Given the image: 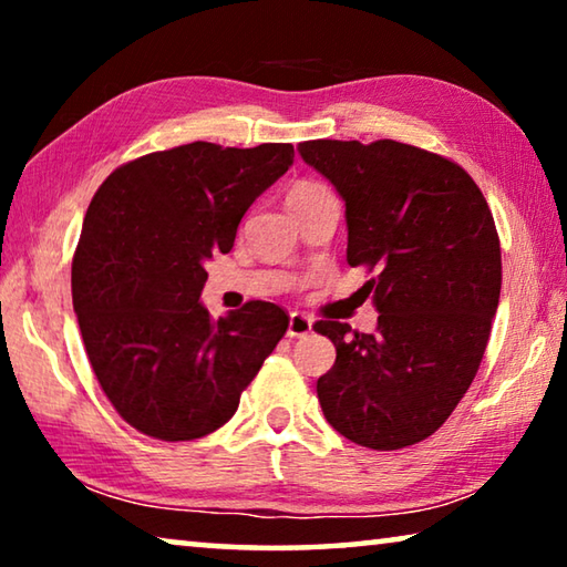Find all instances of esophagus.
<instances>
[{"mask_svg": "<svg viewBox=\"0 0 567 567\" xmlns=\"http://www.w3.org/2000/svg\"><path fill=\"white\" fill-rule=\"evenodd\" d=\"M307 332H312V318L305 312H290V324H287V334L290 338H305Z\"/></svg>", "mask_w": 567, "mask_h": 567, "instance_id": "34e87169", "label": "esophagus"}]
</instances>
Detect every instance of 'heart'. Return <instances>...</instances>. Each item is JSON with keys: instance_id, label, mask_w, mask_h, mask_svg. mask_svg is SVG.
Here are the masks:
<instances>
[{"instance_id": "1", "label": "heart", "mask_w": 567, "mask_h": 567, "mask_svg": "<svg viewBox=\"0 0 567 567\" xmlns=\"http://www.w3.org/2000/svg\"><path fill=\"white\" fill-rule=\"evenodd\" d=\"M315 187H320V185H315V182H297V185L290 189V195H287V197L302 195V192H310V189H315Z\"/></svg>"}]
</instances>
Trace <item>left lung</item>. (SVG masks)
I'll list each match as a JSON object with an SVG mask.
<instances>
[{"label": "left lung", "instance_id": "left-lung-1", "mask_svg": "<svg viewBox=\"0 0 567 567\" xmlns=\"http://www.w3.org/2000/svg\"><path fill=\"white\" fill-rule=\"evenodd\" d=\"M344 199L348 262L378 332L320 320L338 358L318 380L324 417L352 443L400 450L435 433L475 380L501 300L495 219L467 172L433 152L378 140L297 145Z\"/></svg>", "mask_w": 567, "mask_h": 567}]
</instances>
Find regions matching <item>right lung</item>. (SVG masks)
<instances>
[{
    "label": "right lung",
    "instance_id": "right-lung-1",
    "mask_svg": "<svg viewBox=\"0 0 567 567\" xmlns=\"http://www.w3.org/2000/svg\"><path fill=\"white\" fill-rule=\"evenodd\" d=\"M292 159L285 142H192L117 167L92 197L72 302L104 395L140 433L167 443L215 433L287 332L272 302L213 320L199 295L205 262L233 249L239 219Z\"/></svg>",
    "mask_w": 567,
    "mask_h": 567
}]
</instances>
